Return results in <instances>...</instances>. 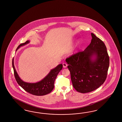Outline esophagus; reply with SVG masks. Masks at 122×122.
Returning a JSON list of instances; mask_svg holds the SVG:
<instances>
[{
  "label": "esophagus",
  "instance_id": "34e87169",
  "mask_svg": "<svg viewBox=\"0 0 122 122\" xmlns=\"http://www.w3.org/2000/svg\"><path fill=\"white\" fill-rule=\"evenodd\" d=\"M67 64L65 63H63V67L64 68H66L67 67Z\"/></svg>",
  "mask_w": 122,
  "mask_h": 122
}]
</instances>
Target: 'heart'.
I'll list each match as a JSON object with an SVG mask.
<instances>
[{"label": "heart", "instance_id": "heart-1", "mask_svg": "<svg viewBox=\"0 0 122 122\" xmlns=\"http://www.w3.org/2000/svg\"><path fill=\"white\" fill-rule=\"evenodd\" d=\"M79 42H80V41H78V43H77V44H79Z\"/></svg>", "mask_w": 122, "mask_h": 122}]
</instances>
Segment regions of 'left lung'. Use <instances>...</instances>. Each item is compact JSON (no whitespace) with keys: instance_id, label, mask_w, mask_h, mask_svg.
<instances>
[{"instance_id":"left-lung-1","label":"left lung","mask_w":122,"mask_h":122,"mask_svg":"<svg viewBox=\"0 0 122 122\" xmlns=\"http://www.w3.org/2000/svg\"><path fill=\"white\" fill-rule=\"evenodd\" d=\"M90 44L82 52L66 59L73 88L81 93L97 89L105 82L109 58L104 43L91 33Z\"/></svg>"}]
</instances>
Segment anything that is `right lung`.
Listing matches in <instances>:
<instances>
[{
  "label": "right lung",
  "instance_id": "add662e5",
  "mask_svg": "<svg viewBox=\"0 0 122 122\" xmlns=\"http://www.w3.org/2000/svg\"><path fill=\"white\" fill-rule=\"evenodd\" d=\"M29 42L30 41L27 40L25 43L20 44L16 51L21 46L29 44ZM12 66L14 69L15 78L19 85L26 92L36 96L46 95L53 90L54 87V81L59 72L63 68L62 64H60L55 68L51 69L48 75L39 82L35 83H29L24 82L20 78L15 68L14 59L12 60Z\"/></svg>",
  "mask_w": 122,
  "mask_h": 122
}]
</instances>
